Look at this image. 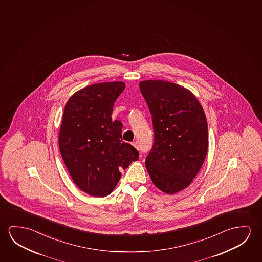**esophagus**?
<instances>
[{"instance_id": "obj_1", "label": "esophagus", "mask_w": 262, "mask_h": 262, "mask_svg": "<svg viewBox=\"0 0 262 262\" xmlns=\"http://www.w3.org/2000/svg\"><path fill=\"white\" fill-rule=\"evenodd\" d=\"M132 145H133L134 147H136L137 149H138V148H139V145H138V143H137V142H134Z\"/></svg>"}]
</instances>
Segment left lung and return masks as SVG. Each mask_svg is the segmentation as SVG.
Segmentation results:
<instances>
[{"instance_id":"1","label":"left lung","mask_w":262,"mask_h":262,"mask_svg":"<svg viewBox=\"0 0 262 262\" xmlns=\"http://www.w3.org/2000/svg\"><path fill=\"white\" fill-rule=\"evenodd\" d=\"M139 88L152 116L154 144L145 167L155 186L166 194L187 188L203 165L208 123L191 91L163 80H145Z\"/></svg>"}]
</instances>
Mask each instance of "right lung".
Returning a JSON list of instances; mask_svg holds the SVG:
<instances>
[{"instance_id":"right-lung-1","label":"right lung","mask_w":262,"mask_h":262,"mask_svg":"<svg viewBox=\"0 0 262 262\" xmlns=\"http://www.w3.org/2000/svg\"><path fill=\"white\" fill-rule=\"evenodd\" d=\"M124 82H104L75 92L67 101L59 132V148L74 182L97 198L108 195L120 170L138 160V152L122 141V123L112 120L113 106Z\"/></svg>"}]
</instances>
